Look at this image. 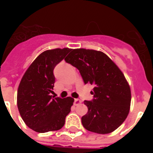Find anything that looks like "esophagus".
<instances>
[{"label": "esophagus", "mask_w": 153, "mask_h": 153, "mask_svg": "<svg viewBox=\"0 0 153 153\" xmlns=\"http://www.w3.org/2000/svg\"><path fill=\"white\" fill-rule=\"evenodd\" d=\"M81 102H82V101H81L79 99H75V100H74V105H75V106H78V105H79Z\"/></svg>", "instance_id": "obj_1"}]
</instances>
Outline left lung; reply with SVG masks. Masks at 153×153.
Masks as SVG:
<instances>
[{"mask_svg": "<svg viewBox=\"0 0 153 153\" xmlns=\"http://www.w3.org/2000/svg\"><path fill=\"white\" fill-rule=\"evenodd\" d=\"M65 60L79 70L85 83L94 85V99L84 101L88 112L81 119L83 127L99 134L116 130L126 119L131 103L130 86L121 70L95 50L72 49Z\"/></svg>", "mask_w": 153, "mask_h": 153, "instance_id": "left-lung-1", "label": "left lung"}]
</instances>
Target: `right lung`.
Segmentation results:
<instances>
[{
	"label": "right lung",
	"mask_w": 153,
	"mask_h": 153,
	"mask_svg": "<svg viewBox=\"0 0 153 153\" xmlns=\"http://www.w3.org/2000/svg\"><path fill=\"white\" fill-rule=\"evenodd\" d=\"M71 50L56 48L41 53L20 82L17 97L19 113L25 124L35 132L56 131L64 126L74 99L53 98L51 93L55 83L53 69Z\"/></svg>",
	"instance_id": "1"
}]
</instances>
